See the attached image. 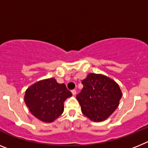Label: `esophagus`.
I'll list each match as a JSON object with an SVG mask.
<instances>
[{
  "label": "esophagus",
  "instance_id": "esophagus-1",
  "mask_svg": "<svg viewBox=\"0 0 148 148\" xmlns=\"http://www.w3.org/2000/svg\"><path fill=\"white\" fill-rule=\"evenodd\" d=\"M71 92H72V94H73V95H76L77 92H76V90H75V89H73V90H71Z\"/></svg>",
  "mask_w": 148,
  "mask_h": 148
}]
</instances>
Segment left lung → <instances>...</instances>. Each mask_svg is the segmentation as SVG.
<instances>
[{"mask_svg": "<svg viewBox=\"0 0 148 148\" xmlns=\"http://www.w3.org/2000/svg\"><path fill=\"white\" fill-rule=\"evenodd\" d=\"M82 84L84 88L77 95L82 113L93 122L107 120L117 108L122 97L120 86L111 78L90 73Z\"/></svg>", "mask_w": 148, "mask_h": 148, "instance_id": "left-lung-1", "label": "left lung"}]
</instances>
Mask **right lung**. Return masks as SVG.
Wrapping results in <instances>:
<instances>
[{
	"label": "right lung",
	"mask_w": 148,
	"mask_h": 148,
	"mask_svg": "<svg viewBox=\"0 0 148 148\" xmlns=\"http://www.w3.org/2000/svg\"><path fill=\"white\" fill-rule=\"evenodd\" d=\"M72 93L55 78L36 82L26 89L24 100L30 112L42 122L52 123L64 111V101Z\"/></svg>",
	"instance_id": "right-lung-1"
}]
</instances>
